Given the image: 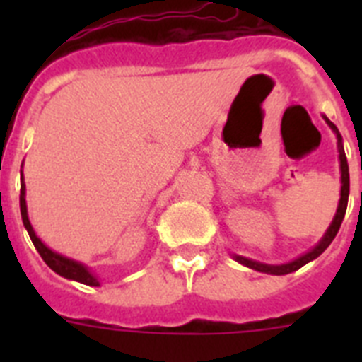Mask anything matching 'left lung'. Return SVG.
<instances>
[{
  "label": "left lung",
  "instance_id": "obj_1",
  "mask_svg": "<svg viewBox=\"0 0 362 362\" xmlns=\"http://www.w3.org/2000/svg\"><path fill=\"white\" fill-rule=\"evenodd\" d=\"M325 121L328 123L332 130L335 132L337 136V150H339V163H341V199H339V206H337V212H335L334 221H332V225L328 226L326 233L322 235L321 241L317 245L313 246L312 250L303 254L300 257L293 259L290 263H284V264H267V263H259V261H254V259H248V257H243V255H233L235 261L245 267L252 268V270H257V272H263V274H272V276H286V274H292V272L299 270L300 267H305L306 263L313 261L315 257L322 254V252L330 246V243L334 241V238L337 235L339 228H341V223L344 219V214H346V206H348V194H350V174H348V161H346V153H344V146H343V137L339 134L337 127L332 123L328 117L325 116Z\"/></svg>",
  "mask_w": 362,
  "mask_h": 362
}]
</instances>
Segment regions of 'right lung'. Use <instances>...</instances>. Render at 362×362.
I'll list each match as a JSON object with an SVG mask.
<instances>
[{"instance_id": "1", "label": "right lung", "mask_w": 362, "mask_h": 362, "mask_svg": "<svg viewBox=\"0 0 362 362\" xmlns=\"http://www.w3.org/2000/svg\"><path fill=\"white\" fill-rule=\"evenodd\" d=\"M19 209H21V219H23V225L27 228L28 235H30L32 243L36 246V250L40 252V255L43 257V261L52 268L56 274H59L62 277L66 279L78 281V283L88 284V286H99V281L95 279V276L92 274L85 264L74 261V259L65 257V255L57 254V252L50 250L49 246L45 245L40 238L36 235L34 228H32L30 221H28L27 214V201H25V183H23V172H21V192H19Z\"/></svg>"}]
</instances>
